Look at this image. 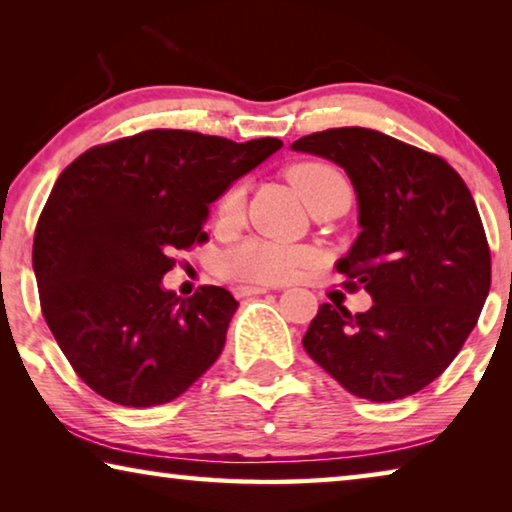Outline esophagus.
Listing matches in <instances>:
<instances>
[{
    "mask_svg": "<svg viewBox=\"0 0 512 512\" xmlns=\"http://www.w3.org/2000/svg\"><path fill=\"white\" fill-rule=\"evenodd\" d=\"M237 298H246V296H259V293H268L271 289L268 287H255V284H239V287L232 289Z\"/></svg>",
    "mask_w": 512,
    "mask_h": 512,
    "instance_id": "1",
    "label": "esophagus"
}]
</instances>
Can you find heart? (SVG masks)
I'll return each mask as SVG.
<instances>
[{"label": "heart", "instance_id": "1", "mask_svg": "<svg viewBox=\"0 0 512 512\" xmlns=\"http://www.w3.org/2000/svg\"><path fill=\"white\" fill-rule=\"evenodd\" d=\"M293 187L302 198L314 205L329 189L345 183L343 173L332 164L320 160L298 162L287 171ZM246 207V185L235 183L221 194L216 203V219L223 225H235L241 221ZM314 262V250L300 246H284L266 239H246L232 246L221 257V271L235 280L246 282H282L296 275L302 266Z\"/></svg>", "mask_w": 512, "mask_h": 512}]
</instances>
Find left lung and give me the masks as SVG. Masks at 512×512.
I'll return each instance as SVG.
<instances>
[{
	"label": "left lung",
	"mask_w": 512,
	"mask_h": 512,
	"mask_svg": "<svg viewBox=\"0 0 512 512\" xmlns=\"http://www.w3.org/2000/svg\"><path fill=\"white\" fill-rule=\"evenodd\" d=\"M348 171L361 232L336 262L343 287L375 305L318 307L302 345L352 395L402 400L456 359L490 291V246L470 189L440 158L372 128L345 126L291 144Z\"/></svg>",
	"instance_id": "1"
}]
</instances>
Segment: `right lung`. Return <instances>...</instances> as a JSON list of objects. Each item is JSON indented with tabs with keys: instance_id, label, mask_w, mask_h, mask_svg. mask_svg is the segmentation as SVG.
<instances>
[{
	"instance_id": "1",
	"label": "right lung",
	"mask_w": 512,
	"mask_h": 512,
	"mask_svg": "<svg viewBox=\"0 0 512 512\" xmlns=\"http://www.w3.org/2000/svg\"><path fill=\"white\" fill-rule=\"evenodd\" d=\"M153 128L97 144L60 173L33 237L40 309L85 384L124 406L183 395L219 359L237 300L162 289L173 253L207 241V205L280 149Z\"/></svg>"
}]
</instances>
